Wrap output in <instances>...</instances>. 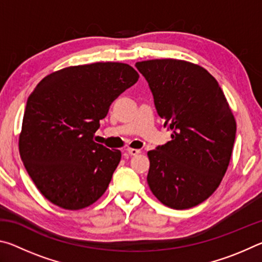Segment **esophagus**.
I'll use <instances>...</instances> for the list:
<instances>
[{
    "label": "esophagus",
    "mask_w": 262,
    "mask_h": 262,
    "mask_svg": "<svg viewBox=\"0 0 262 262\" xmlns=\"http://www.w3.org/2000/svg\"><path fill=\"white\" fill-rule=\"evenodd\" d=\"M127 152L129 154V155H132V156H135V155L141 152V150L140 149H134V148H128L127 149Z\"/></svg>",
    "instance_id": "obj_1"
}]
</instances>
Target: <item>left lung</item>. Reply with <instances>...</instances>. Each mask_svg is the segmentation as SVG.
<instances>
[{"label": "left lung", "mask_w": 262, "mask_h": 262, "mask_svg": "<svg viewBox=\"0 0 262 262\" xmlns=\"http://www.w3.org/2000/svg\"><path fill=\"white\" fill-rule=\"evenodd\" d=\"M172 140L148 151L147 181L163 205L183 210L219 187L236 139V120L216 79L201 66L177 59L136 62Z\"/></svg>", "instance_id": "1"}]
</instances>
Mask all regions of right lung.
Listing matches in <instances>:
<instances>
[{"label":"right lung","instance_id":"obj_1","mask_svg":"<svg viewBox=\"0 0 262 262\" xmlns=\"http://www.w3.org/2000/svg\"><path fill=\"white\" fill-rule=\"evenodd\" d=\"M139 74L127 63L96 62L47 75L26 103L19 154L34 185L48 201L78 210L107 189L121 159L94 141L99 121Z\"/></svg>","mask_w":262,"mask_h":262}]
</instances>
